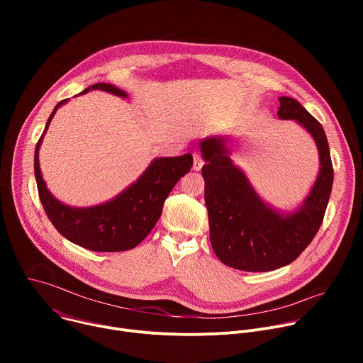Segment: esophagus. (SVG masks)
I'll use <instances>...</instances> for the list:
<instances>
[{
    "mask_svg": "<svg viewBox=\"0 0 363 363\" xmlns=\"http://www.w3.org/2000/svg\"><path fill=\"white\" fill-rule=\"evenodd\" d=\"M192 158H194V164H192V168H194V171H199V169L202 168V165H203V161H202V158L199 157L198 153H194V155H192Z\"/></svg>",
    "mask_w": 363,
    "mask_h": 363,
    "instance_id": "obj_1",
    "label": "esophagus"
}]
</instances>
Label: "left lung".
<instances>
[{
    "mask_svg": "<svg viewBox=\"0 0 363 363\" xmlns=\"http://www.w3.org/2000/svg\"><path fill=\"white\" fill-rule=\"evenodd\" d=\"M279 101V118L298 122L313 136L320 157L319 177L293 214L274 211L257 195L228 157L225 138L214 136L199 143L213 250L225 266L242 272H272L293 263L318 234L333 185L323 126L296 99L283 96Z\"/></svg>",
    "mask_w": 363,
    "mask_h": 363,
    "instance_id": "1",
    "label": "left lung"
}]
</instances>
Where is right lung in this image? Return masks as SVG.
<instances>
[{
    "mask_svg": "<svg viewBox=\"0 0 363 363\" xmlns=\"http://www.w3.org/2000/svg\"><path fill=\"white\" fill-rule=\"evenodd\" d=\"M96 89L119 97L128 96L123 90L108 83H96L82 93ZM66 101L67 99L59 101L51 112L34 152V174L43 208L51 224L63 237L83 248L101 252L132 250L158 223L169 192L179 178L191 169L192 155L185 153L182 157L155 160L135 184L109 202L89 208L67 206L48 192L38 164V149L43 136L57 109Z\"/></svg>",
    "mask_w": 363,
    "mask_h": 363,
    "instance_id": "1",
    "label": "right lung"
}]
</instances>
